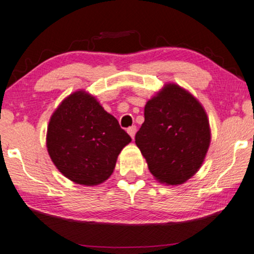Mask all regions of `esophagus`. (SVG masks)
Returning <instances> with one entry per match:
<instances>
[{"mask_svg": "<svg viewBox=\"0 0 254 254\" xmlns=\"http://www.w3.org/2000/svg\"><path fill=\"white\" fill-rule=\"evenodd\" d=\"M127 133L130 135V137L131 138H134V136H135V133H136V127L135 126H131V127H129L127 129Z\"/></svg>", "mask_w": 254, "mask_h": 254, "instance_id": "1", "label": "esophagus"}]
</instances>
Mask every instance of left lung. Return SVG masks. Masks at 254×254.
Returning a JSON list of instances; mask_svg holds the SVG:
<instances>
[{"instance_id": "obj_1", "label": "left lung", "mask_w": 254, "mask_h": 254, "mask_svg": "<svg viewBox=\"0 0 254 254\" xmlns=\"http://www.w3.org/2000/svg\"><path fill=\"white\" fill-rule=\"evenodd\" d=\"M210 138L209 119L199 100L176 83H165L145 104L135 143L154 178L177 186L199 171Z\"/></svg>"}]
</instances>
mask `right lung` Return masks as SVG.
Masks as SVG:
<instances>
[{"label":"right lung","mask_w":254,"mask_h":254,"mask_svg":"<svg viewBox=\"0 0 254 254\" xmlns=\"http://www.w3.org/2000/svg\"><path fill=\"white\" fill-rule=\"evenodd\" d=\"M131 141L95 96L77 90L62 100L47 127L48 155L75 184L96 186L107 180L118 156Z\"/></svg>","instance_id":"obj_1"}]
</instances>
